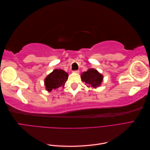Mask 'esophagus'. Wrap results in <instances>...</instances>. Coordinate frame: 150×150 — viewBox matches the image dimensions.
Here are the masks:
<instances>
[{
	"label": "esophagus",
	"mask_w": 150,
	"mask_h": 150,
	"mask_svg": "<svg viewBox=\"0 0 150 150\" xmlns=\"http://www.w3.org/2000/svg\"><path fill=\"white\" fill-rule=\"evenodd\" d=\"M73 72H74V73H77V74H78V73H79V70L73 71Z\"/></svg>",
	"instance_id": "34e87169"
}]
</instances>
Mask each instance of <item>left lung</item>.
<instances>
[{"mask_svg": "<svg viewBox=\"0 0 150 150\" xmlns=\"http://www.w3.org/2000/svg\"><path fill=\"white\" fill-rule=\"evenodd\" d=\"M83 82L88 84V87L91 86L94 88H96L101 85L103 76L101 74L95 69H89L87 71L83 72L81 75Z\"/></svg>", "mask_w": 150, "mask_h": 150, "instance_id": "obj_1", "label": "left lung"}]
</instances>
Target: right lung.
I'll return each mask as SVG.
<instances>
[{"mask_svg":"<svg viewBox=\"0 0 150 150\" xmlns=\"http://www.w3.org/2000/svg\"><path fill=\"white\" fill-rule=\"evenodd\" d=\"M68 78L67 72L62 69H55L50 73L44 80L46 89L49 92L59 87H64Z\"/></svg>","mask_w":150,"mask_h":150,"instance_id":"obj_1","label":"right lung"}]
</instances>
